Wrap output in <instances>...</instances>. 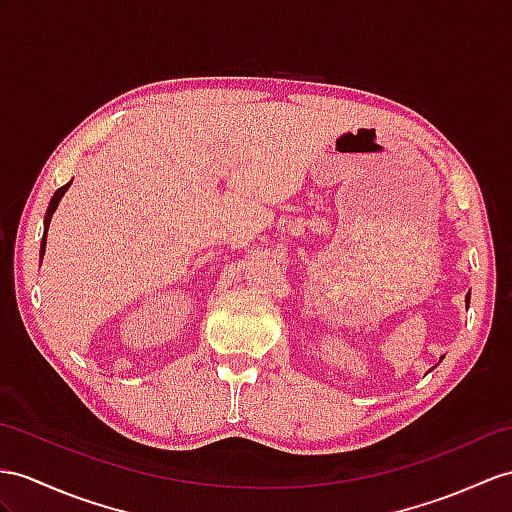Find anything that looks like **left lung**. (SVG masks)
<instances>
[{"mask_svg":"<svg viewBox=\"0 0 512 512\" xmlns=\"http://www.w3.org/2000/svg\"><path fill=\"white\" fill-rule=\"evenodd\" d=\"M467 304H469V295H467Z\"/></svg>","mask_w":512,"mask_h":512,"instance_id":"8db88e82","label":"left lung"}]
</instances>
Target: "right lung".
Returning <instances> with one entry per match:
<instances>
[{
	"instance_id": "obj_1",
	"label": "right lung",
	"mask_w": 512,
	"mask_h": 512,
	"mask_svg": "<svg viewBox=\"0 0 512 512\" xmlns=\"http://www.w3.org/2000/svg\"><path fill=\"white\" fill-rule=\"evenodd\" d=\"M69 184H71V182H69ZM69 184L60 186V189L54 193L52 202H49V206H47V213H45V234H43V243H41V260H43V254H45V243H47V228H49V221H52L54 210L58 208V202H60V199H62V195H65V191L69 189Z\"/></svg>"
}]
</instances>
